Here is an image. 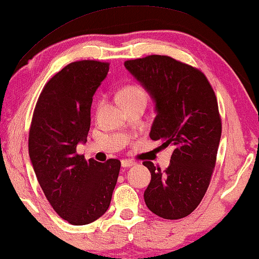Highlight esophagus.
<instances>
[{
	"instance_id": "obj_1",
	"label": "esophagus",
	"mask_w": 259,
	"mask_h": 259,
	"mask_svg": "<svg viewBox=\"0 0 259 259\" xmlns=\"http://www.w3.org/2000/svg\"><path fill=\"white\" fill-rule=\"evenodd\" d=\"M137 164L134 161L132 160H127V158H124V160H121V166L122 168H130V166H133Z\"/></svg>"
}]
</instances>
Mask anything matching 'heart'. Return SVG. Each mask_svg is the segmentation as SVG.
Segmentation results:
<instances>
[{
	"instance_id": "b5f03b06",
	"label": "heart",
	"mask_w": 259,
	"mask_h": 259,
	"mask_svg": "<svg viewBox=\"0 0 259 259\" xmlns=\"http://www.w3.org/2000/svg\"><path fill=\"white\" fill-rule=\"evenodd\" d=\"M120 97L124 104L135 101H147V91L137 84L127 85L120 91Z\"/></svg>"
}]
</instances>
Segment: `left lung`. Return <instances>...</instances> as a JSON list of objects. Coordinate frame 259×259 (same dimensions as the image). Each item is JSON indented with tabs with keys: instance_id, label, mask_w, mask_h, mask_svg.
<instances>
[{
	"instance_id": "1",
	"label": "left lung",
	"mask_w": 259,
	"mask_h": 259,
	"mask_svg": "<svg viewBox=\"0 0 259 259\" xmlns=\"http://www.w3.org/2000/svg\"><path fill=\"white\" fill-rule=\"evenodd\" d=\"M156 103L150 139L171 146L164 171L145 161L152 180L145 202L168 220L188 217L204 198L217 163L221 117L215 93L201 70L168 55H147L125 61Z\"/></svg>"
}]
</instances>
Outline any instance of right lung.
<instances>
[{"mask_svg":"<svg viewBox=\"0 0 259 259\" xmlns=\"http://www.w3.org/2000/svg\"><path fill=\"white\" fill-rule=\"evenodd\" d=\"M109 62H71L44 87L29 131V155L47 200L63 220L88 225L109 208L120 161L99 163L76 153L90 128L95 91L109 71Z\"/></svg>","mask_w":259,"mask_h":259,"instance_id":"right-lung-1","label":"right lung"}]
</instances>
